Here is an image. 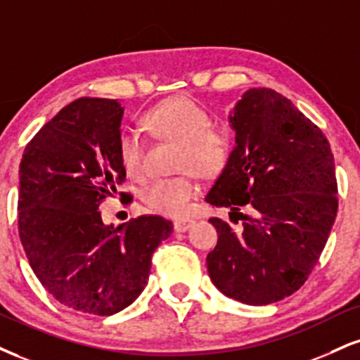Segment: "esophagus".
<instances>
[{
    "label": "esophagus",
    "mask_w": 360,
    "mask_h": 360,
    "mask_svg": "<svg viewBox=\"0 0 360 360\" xmlns=\"http://www.w3.org/2000/svg\"><path fill=\"white\" fill-rule=\"evenodd\" d=\"M194 219L191 218H184V219H177V221L174 223V229L177 233H184L188 231V229H191L194 226Z\"/></svg>",
    "instance_id": "34e87169"
}]
</instances>
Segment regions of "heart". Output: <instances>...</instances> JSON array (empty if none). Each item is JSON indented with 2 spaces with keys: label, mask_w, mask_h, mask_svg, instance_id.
I'll return each instance as SVG.
<instances>
[{
  "label": "heart",
  "mask_w": 360,
  "mask_h": 360,
  "mask_svg": "<svg viewBox=\"0 0 360 360\" xmlns=\"http://www.w3.org/2000/svg\"><path fill=\"white\" fill-rule=\"evenodd\" d=\"M144 124L155 137L179 144L177 167H194L201 174H214L231 153L228 134L210 129V115L189 97H172L147 110ZM119 159L125 172L137 176L144 166V144L137 132L124 131L119 139ZM199 194L198 177L186 171L176 177L155 179L146 188L144 199L150 210L166 216L188 214Z\"/></svg>",
  "instance_id": "b5f03b06"
}]
</instances>
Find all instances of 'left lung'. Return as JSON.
Instances as JSON below:
<instances>
[{"label":"left lung","instance_id":"obj_1","mask_svg":"<svg viewBox=\"0 0 360 360\" xmlns=\"http://www.w3.org/2000/svg\"><path fill=\"white\" fill-rule=\"evenodd\" d=\"M228 122L235 147L206 202L229 207L243 231L210 219L218 245L207 274L233 300L268 305L305 283L327 243L337 216L333 154L317 125L265 86L246 90Z\"/></svg>","mask_w":360,"mask_h":360}]
</instances>
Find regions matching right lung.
I'll return each instance as SVG.
<instances>
[{"instance_id":"obj_1","label":"right lung","mask_w":360,"mask_h":360,"mask_svg":"<svg viewBox=\"0 0 360 360\" xmlns=\"http://www.w3.org/2000/svg\"><path fill=\"white\" fill-rule=\"evenodd\" d=\"M124 107L79 98L37 132L20 162V240L37 278L60 304L114 315L141 295L150 258L172 233L161 216L105 224L98 205L125 179Z\"/></svg>"}]
</instances>
